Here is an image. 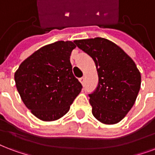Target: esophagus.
<instances>
[{"mask_svg": "<svg viewBox=\"0 0 155 155\" xmlns=\"http://www.w3.org/2000/svg\"><path fill=\"white\" fill-rule=\"evenodd\" d=\"M80 82L82 84V85H84V78L82 77L80 79Z\"/></svg>", "mask_w": 155, "mask_h": 155, "instance_id": "esophagus-1", "label": "esophagus"}]
</instances>
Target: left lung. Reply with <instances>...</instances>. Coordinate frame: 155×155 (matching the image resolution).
Instances as JSON below:
<instances>
[{
    "label": "left lung",
    "instance_id": "8db88e82",
    "mask_svg": "<svg viewBox=\"0 0 155 155\" xmlns=\"http://www.w3.org/2000/svg\"><path fill=\"white\" fill-rule=\"evenodd\" d=\"M74 43L93 59L98 84L88 94L92 113L105 124H114L133 107L140 88V73L120 47L105 38L78 40Z\"/></svg>",
    "mask_w": 155,
    "mask_h": 155
}]
</instances>
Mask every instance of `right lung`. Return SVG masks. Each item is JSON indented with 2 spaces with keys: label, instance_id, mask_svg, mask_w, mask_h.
Returning a JSON list of instances; mask_svg holds the SVG:
<instances>
[{
  "label": "right lung",
  "instance_id": "obj_1",
  "mask_svg": "<svg viewBox=\"0 0 155 155\" xmlns=\"http://www.w3.org/2000/svg\"><path fill=\"white\" fill-rule=\"evenodd\" d=\"M75 45L57 41L43 46L20 64L15 74L16 88L23 103L43 121L67 114L82 89L70 62Z\"/></svg>",
  "mask_w": 155,
  "mask_h": 155
}]
</instances>
